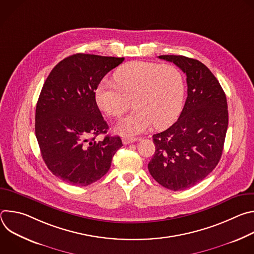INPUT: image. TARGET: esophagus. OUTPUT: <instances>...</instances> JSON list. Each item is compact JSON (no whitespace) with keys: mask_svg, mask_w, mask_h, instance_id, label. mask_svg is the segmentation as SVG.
I'll use <instances>...</instances> for the list:
<instances>
[{"mask_svg":"<svg viewBox=\"0 0 254 254\" xmlns=\"http://www.w3.org/2000/svg\"><path fill=\"white\" fill-rule=\"evenodd\" d=\"M134 141H137V138L136 137H124L123 138V142L125 144H128L130 142H134Z\"/></svg>","mask_w":254,"mask_h":254,"instance_id":"34e87169","label":"esophagus"}]
</instances>
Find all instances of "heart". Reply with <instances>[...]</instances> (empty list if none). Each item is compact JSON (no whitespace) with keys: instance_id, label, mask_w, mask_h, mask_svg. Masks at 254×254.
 Here are the masks:
<instances>
[{"instance_id":"obj_1","label":"heart","mask_w":254,"mask_h":254,"mask_svg":"<svg viewBox=\"0 0 254 254\" xmlns=\"http://www.w3.org/2000/svg\"><path fill=\"white\" fill-rule=\"evenodd\" d=\"M115 79L117 84L101 81L95 97L101 110L115 118L128 110L132 99L134 111L117 126L121 133L138 134L153 124L165 127L179 116L184 99V80L174 65L131 61L117 70Z\"/></svg>"}]
</instances>
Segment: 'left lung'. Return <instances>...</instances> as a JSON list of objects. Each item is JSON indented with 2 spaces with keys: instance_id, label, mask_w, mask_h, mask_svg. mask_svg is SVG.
<instances>
[{
  "instance_id": "left-lung-1",
  "label": "left lung",
  "mask_w": 254,
  "mask_h": 254,
  "mask_svg": "<svg viewBox=\"0 0 254 254\" xmlns=\"http://www.w3.org/2000/svg\"><path fill=\"white\" fill-rule=\"evenodd\" d=\"M187 76V99L178 121L153 135L156 152L148 168L163 187L181 191L205 179L219 163L228 127L226 95L202 62L182 55H161Z\"/></svg>"
}]
</instances>
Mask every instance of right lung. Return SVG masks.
<instances>
[{
	"label": "right lung",
	"instance_id": "obj_1",
	"mask_svg": "<svg viewBox=\"0 0 254 254\" xmlns=\"http://www.w3.org/2000/svg\"><path fill=\"white\" fill-rule=\"evenodd\" d=\"M124 57L77 53L60 61L48 75L36 105L35 133L47 168L74 186H88L103 177L123 146L106 134L108 125L95 100L101 79Z\"/></svg>",
	"mask_w": 254,
	"mask_h": 254
}]
</instances>
